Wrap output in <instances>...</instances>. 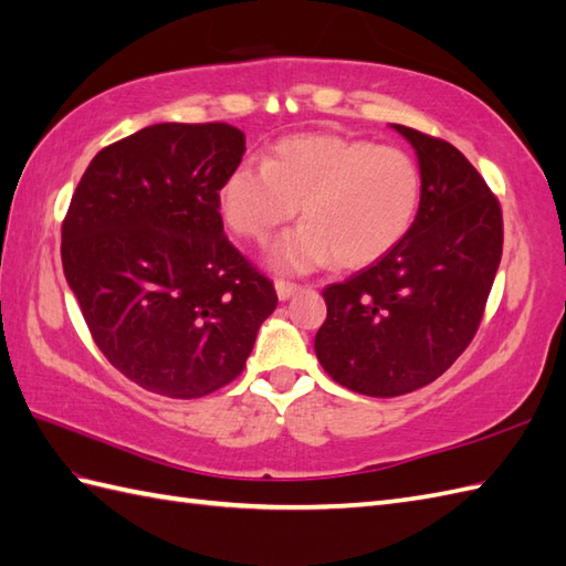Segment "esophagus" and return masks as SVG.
<instances>
[{
  "label": "esophagus",
  "instance_id": "obj_1",
  "mask_svg": "<svg viewBox=\"0 0 566 566\" xmlns=\"http://www.w3.org/2000/svg\"><path fill=\"white\" fill-rule=\"evenodd\" d=\"M274 289H277V298L280 301H289L292 296H296L301 292L298 284H292V282H284V280H277L274 282Z\"/></svg>",
  "mask_w": 566,
  "mask_h": 566
}]
</instances>
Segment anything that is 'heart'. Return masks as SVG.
I'll return each mask as SVG.
<instances>
[{
  "instance_id": "b5f03b06",
  "label": "heart",
  "mask_w": 566,
  "mask_h": 566,
  "mask_svg": "<svg viewBox=\"0 0 566 566\" xmlns=\"http://www.w3.org/2000/svg\"><path fill=\"white\" fill-rule=\"evenodd\" d=\"M423 198L416 157L395 145L335 134L292 136L265 165H239L220 188V210L239 237L268 243L301 206V222L270 251L282 274L380 260L409 234Z\"/></svg>"
}]
</instances>
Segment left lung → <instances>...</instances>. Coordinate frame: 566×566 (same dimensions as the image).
Wrapping results in <instances>:
<instances>
[{
	"mask_svg": "<svg viewBox=\"0 0 566 566\" xmlns=\"http://www.w3.org/2000/svg\"><path fill=\"white\" fill-rule=\"evenodd\" d=\"M423 174L409 234L323 296L315 356L335 382L368 397L426 387L481 325L502 258V210L481 174L447 140L392 124Z\"/></svg>",
	"mask_w": 566,
	"mask_h": 566,
	"instance_id": "left-lung-1",
	"label": "left lung"
}]
</instances>
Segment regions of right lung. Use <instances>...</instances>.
Returning <instances> with one entry per match:
<instances>
[{
	"label": "right lung",
	"mask_w": 566,
	"mask_h": 566,
	"mask_svg": "<svg viewBox=\"0 0 566 566\" xmlns=\"http://www.w3.org/2000/svg\"><path fill=\"white\" fill-rule=\"evenodd\" d=\"M245 153L229 124H153L99 150L62 224V265L97 349L171 399L229 385L277 294L224 237L220 188Z\"/></svg>",
	"instance_id": "obj_1"
}]
</instances>
